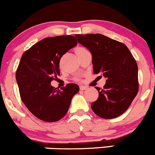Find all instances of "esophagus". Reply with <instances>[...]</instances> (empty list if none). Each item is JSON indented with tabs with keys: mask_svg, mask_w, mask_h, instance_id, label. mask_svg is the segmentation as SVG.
Returning <instances> with one entry per match:
<instances>
[{
	"mask_svg": "<svg viewBox=\"0 0 155 155\" xmlns=\"http://www.w3.org/2000/svg\"><path fill=\"white\" fill-rule=\"evenodd\" d=\"M87 88V87H86V86H83V85L80 86V90H86Z\"/></svg>",
	"mask_w": 155,
	"mask_h": 155,
	"instance_id": "34e87169",
	"label": "esophagus"
}]
</instances>
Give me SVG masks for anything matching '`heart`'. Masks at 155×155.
I'll use <instances>...</instances> for the list:
<instances>
[{"instance_id": "1", "label": "heart", "mask_w": 155, "mask_h": 155, "mask_svg": "<svg viewBox=\"0 0 155 155\" xmlns=\"http://www.w3.org/2000/svg\"><path fill=\"white\" fill-rule=\"evenodd\" d=\"M82 50H85V49H84V48H81V47H80V48L77 49V50H76V51H82Z\"/></svg>"}]
</instances>
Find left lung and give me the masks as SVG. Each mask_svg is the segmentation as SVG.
<instances>
[{"mask_svg":"<svg viewBox=\"0 0 155 155\" xmlns=\"http://www.w3.org/2000/svg\"><path fill=\"white\" fill-rule=\"evenodd\" d=\"M78 42L92 54L93 72L106 78L97 100L91 104L96 115L112 119L129 108L138 93V66L125 44L101 34L75 35Z\"/></svg>","mask_w":155,"mask_h":155,"instance_id":"left-lung-1","label":"left lung"}]
</instances>
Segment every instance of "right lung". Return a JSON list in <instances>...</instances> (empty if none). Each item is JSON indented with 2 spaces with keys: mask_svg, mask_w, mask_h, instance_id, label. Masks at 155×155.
<instances>
[{
  "mask_svg": "<svg viewBox=\"0 0 155 155\" xmlns=\"http://www.w3.org/2000/svg\"><path fill=\"white\" fill-rule=\"evenodd\" d=\"M74 36L44 38L22 54L16 74L21 99L36 117L46 122L62 119L68 112L79 87L68 84L62 90L51 85L59 76V61L70 49L77 46Z\"/></svg>",
  "mask_w": 155,
  "mask_h": 155,
  "instance_id": "1",
  "label": "right lung"
}]
</instances>
